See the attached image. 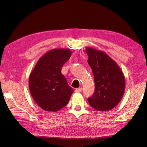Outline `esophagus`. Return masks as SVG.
Returning <instances> with one entry per match:
<instances>
[{
	"mask_svg": "<svg viewBox=\"0 0 147 147\" xmlns=\"http://www.w3.org/2000/svg\"><path fill=\"white\" fill-rule=\"evenodd\" d=\"M82 90H83L82 88H77L76 90H75V92H81L82 91Z\"/></svg>",
	"mask_w": 147,
	"mask_h": 147,
	"instance_id": "obj_1",
	"label": "esophagus"
}]
</instances>
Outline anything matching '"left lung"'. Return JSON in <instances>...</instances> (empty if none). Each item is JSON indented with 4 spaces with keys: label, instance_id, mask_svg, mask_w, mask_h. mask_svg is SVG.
Segmentation results:
<instances>
[{
    "label": "left lung",
    "instance_id": "1",
    "mask_svg": "<svg viewBox=\"0 0 147 147\" xmlns=\"http://www.w3.org/2000/svg\"><path fill=\"white\" fill-rule=\"evenodd\" d=\"M88 63L94 76L96 89L88 99L98 111H109L121 101L125 90V78L118 65L107 53L91 47L86 49Z\"/></svg>",
    "mask_w": 147,
    "mask_h": 147
}]
</instances>
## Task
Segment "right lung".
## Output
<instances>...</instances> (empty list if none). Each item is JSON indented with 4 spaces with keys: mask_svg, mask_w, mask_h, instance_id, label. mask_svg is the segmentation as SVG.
I'll return each instance as SVG.
<instances>
[{
    "mask_svg": "<svg viewBox=\"0 0 147 147\" xmlns=\"http://www.w3.org/2000/svg\"><path fill=\"white\" fill-rule=\"evenodd\" d=\"M72 55L69 49H53L39 59L29 78L30 94L48 112H57L68 104L74 90L61 69Z\"/></svg>",
    "mask_w": 147,
    "mask_h": 147,
    "instance_id": "add662e5",
    "label": "right lung"
}]
</instances>
